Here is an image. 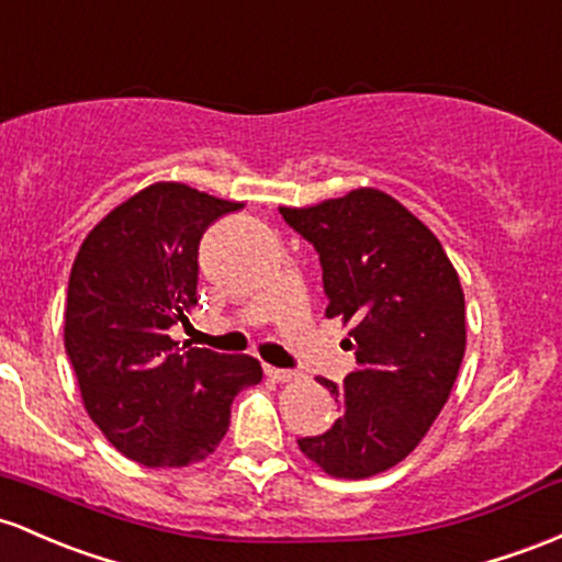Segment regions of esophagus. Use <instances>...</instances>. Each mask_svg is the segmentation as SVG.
I'll use <instances>...</instances> for the list:
<instances>
[{
  "label": "esophagus",
  "mask_w": 562,
  "mask_h": 562,
  "mask_svg": "<svg viewBox=\"0 0 562 562\" xmlns=\"http://www.w3.org/2000/svg\"><path fill=\"white\" fill-rule=\"evenodd\" d=\"M267 375L271 381H280V384H285V381H293L295 379V371H285V368H271L267 366Z\"/></svg>",
  "instance_id": "1"
}]
</instances>
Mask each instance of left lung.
Returning a JSON list of instances; mask_svg holds the SVG:
<instances>
[{
	"label": "left lung",
	"mask_w": 562,
	"mask_h": 562,
	"mask_svg": "<svg viewBox=\"0 0 562 562\" xmlns=\"http://www.w3.org/2000/svg\"><path fill=\"white\" fill-rule=\"evenodd\" d=\"M323 263L328 317L351 325L357 371L333 384L344 413L299 448L330 477L392 470L440 416L467 347L464 291L451 258L408 207L355 189L312 207H280Z\"/></svg>",
	"instance_id": "1"
}]
</instances>
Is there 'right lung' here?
Here are the masks:
<instances>
[{"mask_svg":"<svg viewBox=\"0 0 562 562\" xmlns=\"http://www.w3.org/2000/svg\"><path fill=\"white\" fill-rule=\"evenodd\" d=\"M243 202L159 181L85 237L69 277L64 341L88 416L127 459L187 467L229 429L232 400L261 381L248 355L178 347L196 304V250L213 221Z\"/></svg>","mask_w":562,"mask_h":562,"instance_id":"add662e5","label":"right lung"}]
</instances>
